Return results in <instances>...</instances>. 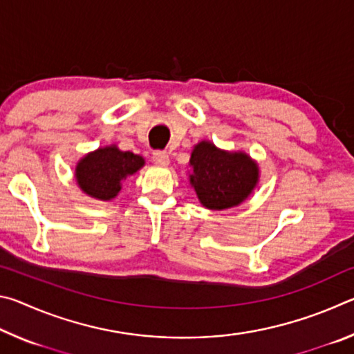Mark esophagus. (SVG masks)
I'll return each mask as SVG.
<instances>
[{"instance_id":"esophagus-1","label":"esophagus","mask_w":354,"mask_h":354,"mask_svg":"<svg viewBox=\"0 0 354 354\" xmlns=\"http://www.w3.org/2000/svg\"><path fill=\"white\" fill-rule=\"evenodd\" d=\"M153 160L158 165H169L170 164V156L164 149H158V151H153Z\"/></svg>"}]
</instances>
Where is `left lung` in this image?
Instances as JSON below:
<instances>
[{"mask_svg": "<svg viewBox=\"0 0 354 354\" xmlns=\"http://www.w3.org/2000/svg\"><path fill=\"white\" fill-rule=\"evenodd\" d=\"M190 183L203 206L220 209L237 206L257 183V165L243 153H226L211 142H201L190 158Z\"/></svg>", "mask_w": 354, "mask_h": 354, "instance_id": "left-lung-1", "label": "left lung"}]
</instances>
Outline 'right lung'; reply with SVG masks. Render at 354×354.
Returning a JSON list of instances; mask_svg holds the SVG:
<instances>
[{
  "mask_svg": "<svg viewBox=\"0 0 354 354\" xmlns=\"http://www.w3.org/2000/svg\"><path fill=\"white\" fill-rule=\"evenodd\" d=\"M145 164L142 156L131 151H120L117 147L100 148L87 154L76 167V179L87 195L98 200H112L122 181Z\"/></svg>",
  "mask_w": 354,
  "mask_h": 354,
  "instance_id": "obj_1",
  "label": "right lung"
}]
</instances>
